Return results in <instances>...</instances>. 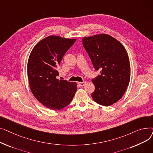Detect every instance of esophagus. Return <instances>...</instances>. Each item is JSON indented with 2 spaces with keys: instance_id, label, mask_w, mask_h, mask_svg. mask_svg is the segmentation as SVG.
I'll use <instances>...</instances> for the list:
<instances>
[{
  "instance_id": "34e87169",
  "label": "esophagus",
  "mask_w": 153,
  "mask_h": 153,
  "mask_svg": "<svg viewBox=\"0 0 153 153\" xmlns=\"http://www.w3.org/2000/svg\"><path fill=\"white\" fill-rule=\"evenodd\" d=\"M85 84H86V82H85V81H83V82H78V85H79V86H81V87L84 86Z\"/></svg>"
}]
</instances>
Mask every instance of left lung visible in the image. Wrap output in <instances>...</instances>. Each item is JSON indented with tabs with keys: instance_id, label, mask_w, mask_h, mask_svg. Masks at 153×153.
I'll use <instances>...</instances> for the list:
<instances>
[{
	"instance_id": "1",
	"label": "left lung",
	"mask_w": 153,
	"mask_h": 153,
	"mask_svg": "<svg viewBox=\"0 0 153 153\" xmlns=\"http://www.w3.org/2000/svg\"><path fill=\"white\" fill-rule=\"evenodd\" d=\"M82 44L94 68L100 71L92 80L95 89L93 100L110 106L122 97L130 80V65L126 50L117 39L107 34L82 38Z\"/></svg>"
}]
</instances>
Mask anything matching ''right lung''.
<instances>
[{"instance_id":"add662e5","label":"right lung","mask_w":153,"mask_h":153,"mask_svg":"<svg viewBox=\"0 0 153 153\" xmlns=\"http://www.w3.org/2000/svg\"><path fill=\"white\" fill-rule=\"evenodd\" d=\"M76 40L49 36L38 42L30 54L27 74L30 89L35 98L48 108L61 110L66 107L77 91L76 82L57 79V68Z\"/></svg>"}]
</instances>
